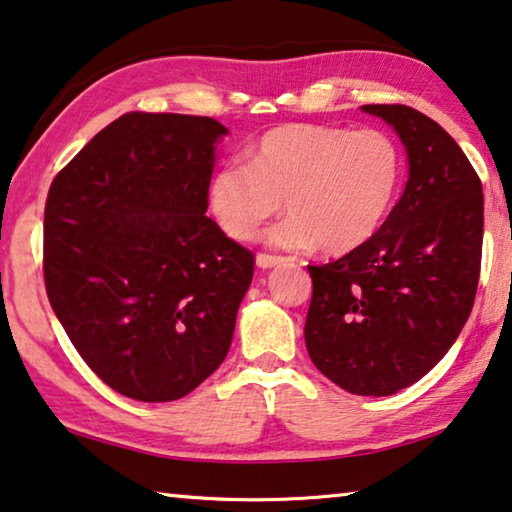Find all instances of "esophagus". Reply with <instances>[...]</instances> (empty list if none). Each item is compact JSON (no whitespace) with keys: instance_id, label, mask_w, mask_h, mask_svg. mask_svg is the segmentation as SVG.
<instances>
[{"instance_id":"34e87169","label":"esophagus","mask_w":512,"mask_h":512,"mask_svg":"<svg viewBox=\"0 0 512 512\" xmlns=\"http://www.w3.org/2000/svg\"><path fill=\"white\" fill-rule=\"evenodd\" d=\"M255 262L259 269H276V266H282V264H289L294 262L292 257H276V255H266V253H259L255 257Z\"/></svg>"}]
</instances>
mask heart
<instances>
[{
  "instance_id": "obj_1",
  "label": "heart",
  "mask_w": 512,
  "mask_h": 512,
  "mask_svg": "<svg viewBox=\"0 0 512 512\" xmlns=\"http://www.w3.org/2000/svg\"><path fill=\"white\" fill-rule=\"evenodd\" d=\"M248 167L227 163L209 179L213 220L234 241H250L280 209L289 218L266 234L273 246L352 253L391 211L402 181L398 144L379 128L289 124L248 149Z\"/></svg>"
}]
</instances>
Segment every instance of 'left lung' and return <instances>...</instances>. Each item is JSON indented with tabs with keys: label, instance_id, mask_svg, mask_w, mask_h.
Instances as JSON below:
<instances>
[{
	"label": "left lung",
	"instance_id": "left-lung-1",
	"mask_svg": "<svg viewBox=\"0 0 512 512\" xmlns=\"http://www.w3.org/2000/svg\"><path fill=\"white\" fill-rule=\"evenodd\" d=\"M400 135L404 193L361 248L308 266L305 347L354 395H393L427 375L474 308L483 253V186L457 142L407 105H363Z\"/></svg>",
	"mask_w": 512,
	"mask_h": 512
}]
</instances>
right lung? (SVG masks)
Listing matches in <instances>:
<instances>
[{
	"label": "right lung",
	"mask_w": 512,
	"mask_h": 512,
	"mask_svg": "<svg viewBox=\"0 0 512 512\" xmlns=\"http://www.w3.org/2000/svg\"><path fill=\"white\" fill-rule=\"evenodd\" d=\"M211 117L128 112L52 181L43 273L57 319L114 391L172 402L230 352L255 257L207 213Z\"/></svg>",
	"instance_id": "obj_1"
}]
</instances>
